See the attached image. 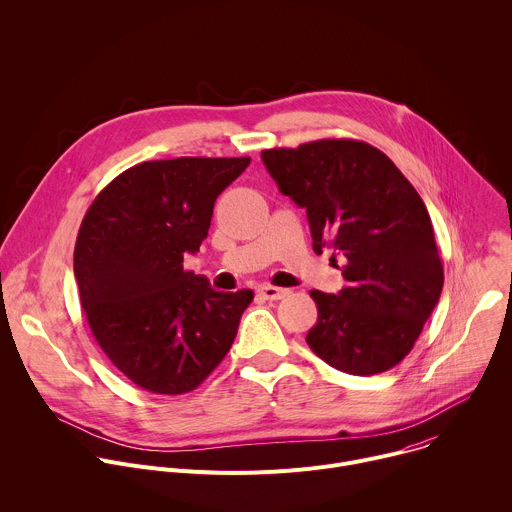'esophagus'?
<instances>
[{
	"label": "esophagus",
	"instance_id": "1",
	"mask_svg": "<svg viewBox=\"0 0 512 512\" xmlns=\"http://www.w3.org/2000/svg\"><path fill=\"white\" fill-rule=\"evenodd\" d=\"M289 291L287 289H281V287H273V285H263L259 287V295L269 299V301H277V299H283Z\"/></svg>",
	"mask_w": 512,
	"mask_h": 512
}]
</instances>
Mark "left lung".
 Returning a JSON list of instances; mask_svg holds the SVG:
<instances>
[{
    "instance_id": "8db88e82",
    "label": "left lung",
    "mask_w": 512,
    "mask_h": 512,
    "mask_svg": "<svg viewBox=\"0 0 512 512\" xmlns=\"http://www.w3.org/2000/svg\"><path fill=\"white\" fill-rule=\"evenodd\" d=\"M263 164L305 209L313 251L346 259L337 295L313 289L317 323L305 342L331 368L372 376L400 364L434 311L444 269L424 201L376 146L323 138L269 148ZM335 259V255L331 257Z\"/></svg>"
}]
</instances>
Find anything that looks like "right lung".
<instances>
[{
  "instance_id": "1",
  "label": "right lung",
  "mask_w": 512,
  "mask_h": 512,
  "mask_svg": "<svg viewBox=\"0 0 512 512\" xmlns=\"http://www.w3.org/2000/svg\"><path fill=\"white\" fill-rule=\"evenodd\" d=\"M249 162H140L104 187L84 215L74 249L80 303L102 352L146 392L195 390L235 342L253 291H215L183 261L199 251L217 197Z\"/></svg>"
}]
</instances>
